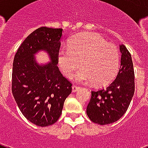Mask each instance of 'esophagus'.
Segmentation results:
<instances>
[{
  "instance_id": "1",
  "label": "esophagus",
  "mask_w": 148,
  "mask_h": 148,
  "mask_svg": "<svg viewBox=\"0 0 148 148\" xmlns=\"http://www.w3.org/2000/svg\"><path fill=\"white\" fill-rule=\"evenodd\" d=\"M79 87L78 86H76V85H73L72 86V92H76L77 90L79 89Z\"/></svg>"
}]
</instances>
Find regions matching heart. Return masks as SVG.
<instances>
[{
	"instance_id": "b5f03b06",
	"label": "heart",
	"mask_w": 148,
	"mask_h": 148,
	"mask_svg": "<svg viewBox=\"0 0 148 148\" xmlns=\"http://www.w3.org/2000/svg\"><path fill=\"white\" fill-rule=\"evenodd\" d=\"M58 64L68 78H71L81 64L83 67L77 73V81L94 82L95 85L101 86L116 76L120 66V53L114 45L108 43L98 34L84 32L71 39L69 47L58 51Z\"/></svg>"
}]
</instances>
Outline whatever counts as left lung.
Wrapping results in <instances>:
<instances>
[{
	"instance_id": "left-lung-1",
	"label": "left lung",
	"mask_w": 148,
	"mask_h": 148,
	"mask_svg": "<svg viewBox=\"0 0 148 148\" xmlns=\"http://www.w3.org/2000/svg\"><path fill=\"white\" fill-rule=\"evenodd\" d=\"M121 67L116 78L106 88L91 91L87 114L92 122L104 125L117 121L125 114L134 94V71L131 55L120 45Z\"/></svg>"
}]
</instances>
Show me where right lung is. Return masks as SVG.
Here are the masks:
<instances>
[{
	"mask_svg": "<svg viewBox=\"0 0 148 148\" xmlns=\"http://www.w3.org/2000/svg\"><path fill=\"white\" fill-rule=\"evenodd\" d=\"M63 29L41 27L29 34L15 53L12 94L24 117L38 126L52 125L62 113L71 83L57 66ZM46 51L51 62L38 65L34 54Z\"/></svg>",
	"mask_w": 148,
	"mask_h": 148,
	"instance_id": "obj_1",
	"label": "right lung"
}]
</instances>
